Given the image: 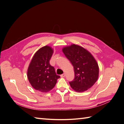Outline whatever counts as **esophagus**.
<instances>
[{"mask_svg":"<svg viewBox=\"0 0 124 124\" xmlns=\"http://www.w3.org/2000/svg\"><path fill=\"white\" fill-rule=\"evenodd\" d=\"M61 77H62V78H63V77H65V73H63V74H62L61 76Z\"/></svg>","mask_w":124,"mask_h":124,"instance_id":"34e87169","label":"esophagus"}]
</instances>
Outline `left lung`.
<instances>
[{
    "instance_id": "1",
    "label": "left lung",
    "mask_w": 124,
    "mask_h": 124,
    "mask_svg": "<svg viewBox=\"0 0 124 124\" xmlns=\"http://www.w3.org/2000/svg\"><path fill=\"white\" fill-rule=\"evenodd\" d=\"M62 52L73 66L74 78L69 82L71 88L83 92L92 87L99 76L98 65L92 55L76 44L63 48Z\"/></svg>"
}]
</instances>
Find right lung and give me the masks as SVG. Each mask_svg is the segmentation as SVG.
Segmentation results:
<instances>
[{"label":"right lung","mask_w":124,"mask_h":124,"mask_svg":"<svg viewBox=\"0 0 124 124\" xmlns=\"http://www.w3.org/2000/svg\"><path fill=\"white\" fill-rule=\"evenodd\" d=\"M53 51L48 46H44L37 51L31 59L27 71L30 83L37 91L46 93L53 89L60 78L55 69L50 64Z\"/></svg>","instance_id":"1"}]
</instances>
